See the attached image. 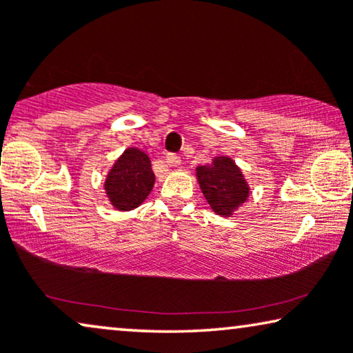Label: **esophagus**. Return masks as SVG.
<instances>
[{
  "instance_id": "obj_1",
  "label": "esophagus",
  "mask_w": 353,
  "mask_h": 353,
  "mask_svg": "<svg viewBox=\"0 0 353 353\" xmlns=\"http://www.w3.org/2000/svg\"><path fill=\"white\" fill-rule=\"evenodd\" d=\"M165 162H167L170 167H176V165H180L181 159L178 157L176 154H167V156H165Z\"/></svg>"
}]
</instances>
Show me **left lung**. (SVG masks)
<instances>
[{"mask_svg":"<svg viewBox=\"0 0 353 353\" xmlns=\"http://www.w3.org/2000/svg\"><path fill=\"white\" fill-rule=\"evenodd\" d=\"M196 176L202 194L216 215L231 216L248 201L249 185L233 159L215 157L210 165L197 167Z\"/></svg>","mask_w":353,"mask_h":353,"instance_id":"1","label":"left lung"}]
</instances>
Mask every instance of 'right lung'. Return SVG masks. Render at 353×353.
<instances>
[{"label": "right lung", "mask_w": 353, "mask_h": 353, "mask_svg": "<svg viewBox=\"0 0 353 353\" xmlns=\"http://www.w3.org/2000/svg\"><path fill=\"white\" fill-rule=\"evenodd\" d=\"M156 176L148 154L128 148L110 168L104 190L117 210L137 209L151 192Z\"/></svg>", "instance_id": "right-lung-1"}]
</instances>
